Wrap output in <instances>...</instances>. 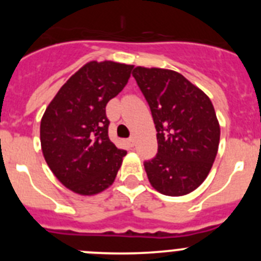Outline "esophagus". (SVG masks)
Instances as JSON below:
<instances>
[{
  "label": "esophagus",
  "instance_id": "esophagus-1",
  "mask_svg": "<svg viewBox=\"0 0 261 261\" xmlns=\"http://www.w3.org/2000/svg\"><path fill=\"white\" fill-rule=\"evenodd\" d=\"M128 144L130 145V146H133V145H135V137H129L128 138Z\"/></svg>",
  "mask_w": 261,
  "mask_h": 261
}]
</instances>
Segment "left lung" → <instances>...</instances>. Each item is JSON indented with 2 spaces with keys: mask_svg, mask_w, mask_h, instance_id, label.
<instances>
[{
  "mask_svg": "<svg viewBox=\"0 0 261 261\" xmlns=\"http://www.w3.org/2000/svg\"><path fill=\"white\" fill-rule=\"evenodd\" d=\"M132 74L156 129V155L144 162L149 181L167 196L192 192L208 176L220 144L211 99L177 71L137 66Z\"/></svg>",
  "mask_w": 261,
  "mask_h": 261,
  "instance_id": "8db88e82",
  "label": "left lung"
}]
</instances>
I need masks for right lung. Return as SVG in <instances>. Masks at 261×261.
<instances>
[{"label": "right lung", "instance_id": "1", "mask_svg": "<svg viewBox=\"0 0 261 261\" xmlns=\"http://www.w3.org/2000/svg\"><path fill=\"white\" fill-rule=\"evenodd\" d=\"M133 65L91 61L71 75L45 110L41 150L55 176L80 195L114 183L126 151L108 137L106 106L128 84Z\"/></svg>", "mask_w": 261, "mask_h": 261}]
</instances>
